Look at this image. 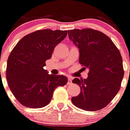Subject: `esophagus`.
I'll return each instance as SVG.
<instances>
[{
  "label": "esophagus",
  "instance_id": "34e87169",
  "mask_svg": "<svg viewBox=\"0 0 130 130\" xmlns=\"http://www.w3.org/2000/svg\"><path fill=\"white\" fill-rule=\"evenodd\" d=\"M72 83V78L68 76V85H71Z\"/></svg>",
  "mask_w": 130,
  "mask_h": 130
}]
</instances>
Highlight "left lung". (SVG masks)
<instances>
[{
	"label": "left lung",
	"mask_w": 130,
	"mask_h": 130,
	"mask_svg": "<svg viewBox=\"0 0 130 130\" xmlns=\"http://www.w3.org/2000/svg\"><path fill=\"white\" fill-rule=\"evenodd\" d=\"M68 37L79 49V63L88 68V79L75 78L81 88L71 99L73 104L86 111L100 110L118 93L124 71L121 53L104 33L92 28L68 30Z\"/></svg>",
	"instance_id": "8db88e82"
}]
</instances>
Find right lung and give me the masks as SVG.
I'll use <instances>...</instances> for the list:
<instances>
[{
	"mask_svg": "<svg viewBox=\"0 0 130 130\" xmlns=\"http://www.w3.org/2000/svg\"><path fill=\"white\" fill-rule=\"evenodd\" d=\"M67 35L68 31L37 30L23 37L12 49L7 60L6 79L22 105L43 107L51 102L54 90L68 82L65 76L48 74L43 68Z\"/></svg>",
	"mask_w": 130,
	"mask_h": 130,
	"instance_id": "obj_1",
	"label": "right lung"
}]
</instances>
